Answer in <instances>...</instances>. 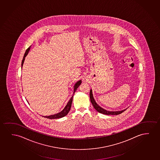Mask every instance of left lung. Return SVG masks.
Segmentation results:
<instances>
[{"mask_svg": "<svg viewBox=\"0 0 160 160\" xmlns=\"http://www.w3.org/2000/svg\"><path fill=\"white\" fill-rule=\"evenodd\" d=\"M90 101L92 104V106L95 109L99 112V113H102L104 115H117L121 114V113L124 112V111L126 110V109H124L122 111H107L106 110H105L103 108H101L100 106L98 105L97 104V102L95 101L94 99V97L92 96V90L91 89L90 90Z\"/></svg>", "mask_w": 160, "mask_h": 160, "instance_id": "8db88e82", "label": "left lung"}]
</instances>
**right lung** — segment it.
Masks as SVG:
<instances>
[{"instance_id":"obj_1","label":"right lung","mask_w":160,"mask_h":160,"mask_svg":"<svg viewBox=\"0 0 160 160\" xmlns=\"http://www.w3.org/2000/svg\"><path fill=\"white\" fill-rule=\"evenodd\" d=\"M31 48V46L29 47L25 52V54H24V56L23 58L22 61V63H21V66H22V68L23 63L25 61V57L27 56V54L29 52V50H30ZM82 81L81 80H79V81L77 82L75 84V85L74 86V92H73V94L72 95V97H71V98L70 99L69 101L68 102V104L66 105V106L65 107V108H63V110L61 111L60 112L56 114L55 115H50V116H43V117H45V118H49V119H57V118H62V117L65 116L66 115H67L68 114V112L70 111V109H71V105H72V100H73V95H74V92H76L77 88H78L79 86H80V84H81Z\"/></svg>"}]
</instances>
